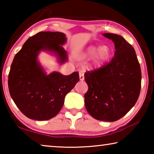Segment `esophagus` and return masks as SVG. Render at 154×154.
Returning a JSON list of instances; mask_svg holds the SVG:
<instances>
[{
    "label": "esophagus",
    "instance_id": "esophagus-1",
    "mask_svg": "<svg viewBox=\"0 0 154 154\" xmlns=\"http://www.w3.org/2000/svg\"><path fill=\"white\" fill-rule=\"evenodd\" d=\"M79 79L81 81H83L84 80V72L82 71H80L79 72Z\"/></svg>",
    "mask_w": 154,
    "mask_h": 154
}]
</instances>
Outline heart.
<instances>
[{"label": "heart", "instance_id": "1", "mask_svg": "<svg viewBox=\"0 0 154 154\" xmlns=\"http://www.w3.org/2000/svg\"><path fill=\"white\" fill-rule=\"evenodd\" d=\"M110 56V51L106 46H102L96 49L93 46L89 47L83 54V57L89 58L94 56V62L96 64H101L107 60Z\"/></svg>", "mask_w": 154, "mask_h": 154}]
</instances>
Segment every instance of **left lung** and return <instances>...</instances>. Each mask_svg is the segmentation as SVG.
<instances>
[{
  "label": "left lung",
  "instance_id": "obj_1",
  "mask_svg": "<svg viewBox=\"0 0 154 154\" xmlns=\"http://www.w3.org/2000/svg\"><path fill=\"white\" fill-rule=\"evenodd\" d=\"M103 35L115 44L114 56L109 63L85 73L88 90L85 105L98 120L115 122L133 107L141 88V71L131 45L116 34Z\"/></svg>",
  "mask_w": 154,
  "mask_h": 154
}]
</instances>
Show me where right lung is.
Returning <instances> with one entry per match:
<instances>
[{
    "mask_svg": "<svg viewBox=\"0 0 154 154\" xmlns=\"http://www.w3.org/2000/svg\"><path fill=\"white\" fill-rule=\"evenodd\" d=\"M66 41L64 33L39 32L30 36L15 54L9 73V93L28 118L42 121L55 117L63 106L65 96L79 82L78 72L46 75L37 62L38 52L49 50L64 62L67 55L62 45Z\"/></svg>",
    "mask_w": 154,
    "mask_h": 154,
    "instance_id": "right-lung-1",
    "label": "right lung"
}]
</instances>
